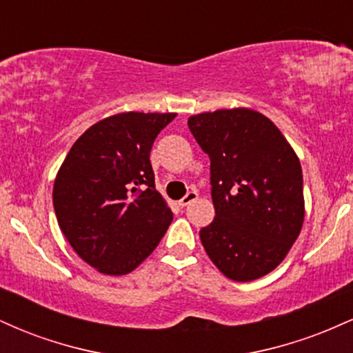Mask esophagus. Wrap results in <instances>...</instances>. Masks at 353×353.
<instances>
[{"label": "esophagus", "instance_id": "34e87169", "mask_svg": "<svg viewBox=\"0 0 353 353\" xmlns=\"http://www.w3.org/2000/svg\"><path fill=\"white\" fill-rule=\"evenodd\" d=\"M197 197H199V194H197L196 190H190V192L185 194V196L179 201V205H182V208H185V205L192 204L194 201H197Z\"/></svg>", "mask_w": 353, "mask_h": 353}]
</instances>
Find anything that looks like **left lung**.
I'll list each match as a JSON object with an SVG mask.
<instances>
[{
    "label": "left lung",
    "mask_w": 353,
    "mask_h": 353,
    "mask_svg": "<svg viewBox=\"0 0 353 353\" xmlns=\"http://www.w3.org/2000/svg\"><path fill=\"white\" fill-rule=\"evenodd\" d=\"M210 157L216 217L199 230L209 259L236 282L261 279L287 257L305 217L301 161L281 129L250 108L188 119Z\"/></svg>",
    "instance_id": "8db88e82"
}]
</instances>
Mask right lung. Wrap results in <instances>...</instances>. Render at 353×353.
Listing matches in <instances>:
<instances>
[{
    "label": "right lung",
    "mask_w": 353,
    "mask_h": 353,
    "mask_svg": "<svg viewBox=\"0 0 353 353\" xmlns=\"http://www.w3.org/2000/svg\"><path fill=\"white\" fill-rule=\"evenodd\" d=\"M176 112H119L81 134L52 188L61 232L86 264L125 275L156 249L172 210L154 185L149 152Z\"/></svg>",
    "instance_id": "1"
}]
</instances>
